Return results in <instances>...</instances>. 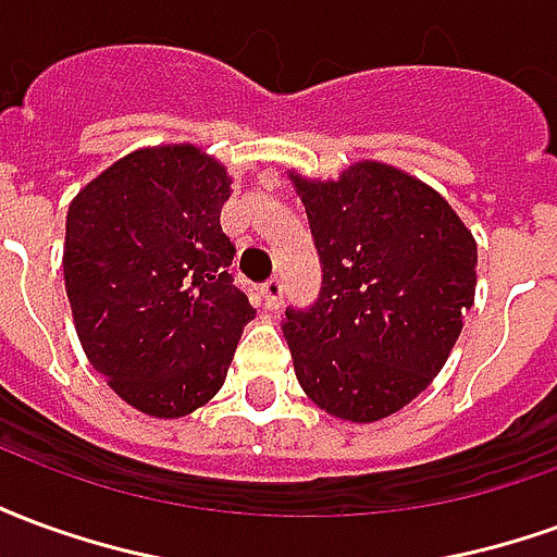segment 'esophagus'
<instances>
[{
    "mask_svg": "<svg viewBox=\"0 0 557 557\" xmlns=\"http://www.w3.org/2000/svg\"><path fill=\"white\" fill-rule=\"evenodd\" d=\"M259 292H262V301H265V307L271 313L283 307V280H268Z\"/></svg>",
    "mask_w": 557,
    "mask_h": 557,
    "instance_id": "1",
    "label": "esophagus"
}]
</instances>
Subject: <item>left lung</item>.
<instances>
[{
  "label": "left lung",
  "instance_id": "8db88e82",
  "mask_svg": "<svg viewBox=\"0 0 557 557\" xmlns=\"http://www.w3.org/2000/svg\"><path fill=\"white\" fill-rule=\"evenodd\" d=\"M289 178L322 259L319 301L283 322L298 385L339 420L391 418L459 339L478 242L438 190L391 163L358 160L337 182Z\"/></svg>",
  "mask_w": 557,
  "mask_h": 557
}]
</instances>
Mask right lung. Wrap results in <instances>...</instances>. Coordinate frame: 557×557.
Listing matches in <instances>:
<instances>
[{"mask_svg":"<svg viewBox=\"0 0 557 557\" xmlns=\"http://www.w3.org/2000/svg\"><path fill=\"white\" fill-rule=\"evenodd\" d=\"M232 178L194 143L119 158L67 206L65 292L89 363L148 418L218 394L256 315L220 230Z\"/></svg>","mask_w":557,"mask_h":557,"instance_id":"1","label":"right lung"}]
</instances>
